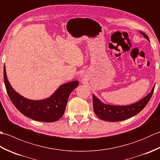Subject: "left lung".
Here are the masks:
<instances>
[{
  "label": "left lung",
  "mask_w": 160,
  "mask_h": 160,
  "mask_svg": "<svg viewBox=\"0 0 160 160\" xmlns=\"http://www.w3.org/2000/svg\"><path fill=\"white\" fill-rule=\"evenodd\" d=\"M146 39L149 41V38L145 33L140 32ZM155 85L151 91L147 96L134 104L127 106H117V105L106 104L93 95V106L94 113L101 120L107 122H119L125 120L128 118L134 116L143 109L150 100L153 93Z\"/></svg>",
  "instance_id": "left-lung-1"
}]
</instances>
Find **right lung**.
Masks as SVG:
<instances>
[{
  "instance_id": "1",
  "label": "right lung",
  "mask_w": 160,
  "mask_h": 160,
  "mask_svg": "<svg viewBox=\"0 0 160 160\" xmlns=\"http://www.w3.org/2000/svg\"><path fill=\"white\" fill-rule=\"evenodd\" d=\"M3 75L7 93L13 104L24 115L40 122H53L62 118L70 93L79 84L77 80L63 84L47 99L33 100L24 98L13 89L8 80L5 66Z\"/></svg>"
}]
</instances>
